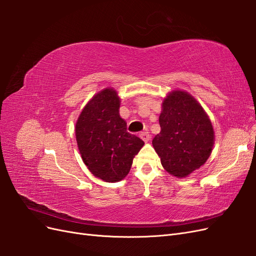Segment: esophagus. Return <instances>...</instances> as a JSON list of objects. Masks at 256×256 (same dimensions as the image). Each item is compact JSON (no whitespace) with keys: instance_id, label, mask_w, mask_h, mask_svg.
<instances>
[{"instance_id":"esophagus-1","label":"esophagus","mask_w":256,"mask_h":256,"mask_svg":"<svg viewBox=\"0 0 256 256\" xmlns=\"http://www.w3.org/2000/svg\"><path fill=\"white\" fill-rule=\"evenodd\" d=\"M140 138H142V140L145 142V143H147L150 141V134L147 132V131H145V132H141L140 134Z\"/></svg>"}]
</instances>
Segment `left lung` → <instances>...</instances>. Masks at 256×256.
<instances>
[{
    "instance_id": "left-lung-1",
    "label": "left lung",
    "mask_w": 256,
    "mask_h": 256,
    "mask_svg": "<svg viewBox=\"0 0 256 256\" xmlns=\"http://www.w3.org/2000/svg\"><path fill=\"white\" fill-rule=\"evenodd\" d=\"M160 134L152 146L166 171L178 178L203 166L214 143V132L206 112L187 92L173 90L162 102Z\"/></svg>"
}]
</instances>
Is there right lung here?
I'll list each match as a JSON object with an SVG mask.
<instances>
[{"instance_id":"1","label":"right lung","mask_w":256,"mask_h":256,"mask_svg":"<svg viewBox=\"0 0 256 256\" xmlns=\"http://www.w3.org/2000/svg\"><path fill=\"white\" fill-rule=\"evenodd\" d=\"M120 97L104 88L84 106L76 124V138L83 162L92 174L108 182L125 178L144 142L127 131L120 116Z\"/></svg>"}]
</instances>
